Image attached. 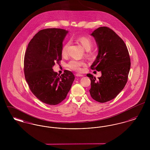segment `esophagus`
<instances>
[{
	"label": "esophagus",
	"mask_w": 150,
	"mask_h": 150,
	"mask_svg": "<svg viewBox=\"0 0 150 150\" xmlns=\"http://www.w3.org/2000/svg\"><path fill=\"white\" fill-rule=\"evenodd\" d=\"M76 76L77 77H82V76H83V75L82 74H76Z\"/></svg>",
	"instance_id": "esophagus-1"
}]
</instances>
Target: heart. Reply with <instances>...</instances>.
Masks as SVG:
<instances>
[{"label": "heart", "instance_id": "heart-1", "mask_svg": "<svg viewBox=\"0 0 150 150\" xmlns=\"http://www.w3.org/2000/svg\"><path fill=\"white\" fill-rule=\"evenodd\" d=\"M78 42L83 46V47L86 50V55L87 56H91L92 55V52L91 51V48L93 47V42L88 37L81 36L77 39ZM70 45V42L68 41L64 43L62 48H61V54L62 56L65 57L67 55L68 48ZM85 64V62L83 61H78L76 59H71L67 64L68 68L72 70L76 71H79L81 70V67Z\"/></svg>", "mask_w": 150, "mask_h": 150}]
</instances>
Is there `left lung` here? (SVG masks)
I'll return each instance as SVG.
<instances>
[{
	"label": "left lung",
	"instance_id": "left-lung-1",
	"mask_svg": "<svg viewBox=\"0 0 150 150\" xmlns=\"http://www.w3.org/2000/svg\"><path fill=\"white\" fill-rule=\"evenodd\" d=\"M91 35L98 47V54L91 68L100 71L98 79L87 74L91 81L89 90L93 100L105 103L113 100L126 85L130 68L128 48L120 37L112 29L100 27Z\"/></svg>",
	"mask_w": 150,
	"mask_h": 150
}]
</instances>
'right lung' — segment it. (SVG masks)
I'll return each mask as SVG.
<instances>
[{
  "instance_id": "1",
  "label": "right lung",
  "mask_w": 150,
  "mask_h": 150,
  "mask_svg": "<svg viewBox=\"0 0 150 150\" xmlns=\"http://www.w3.org/2000/svg\"><path fill=\"white\" fill-rule=\"evenodd\" d=\"M68 31L43 29L28 45L24 57V74L31 92L43 103L56 105L66 98L75 79L71 71L61 75L53 71L55 63L62 59L61 48Z\"/></svg>"
}]
</instances>
